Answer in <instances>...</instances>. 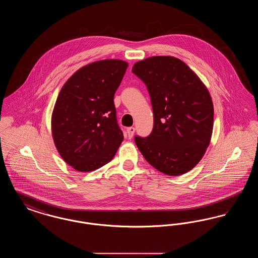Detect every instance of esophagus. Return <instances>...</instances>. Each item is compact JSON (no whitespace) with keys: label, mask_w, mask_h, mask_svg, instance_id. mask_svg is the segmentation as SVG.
<instances>
[{"label":"esophagus","mask_w":258,"mask_h":258,"mask_svg":"<svg viewBox=\"0 0 258 258\" xmlns=\"http://www.w3.org/2000/svg\"><path fill=\"white\" fill-rule=\"evenodd\" d=\"M135 128L134 126H130V127H127L126 128V134H127V136H128V138H132L134 135H135Z\"/></svg>","instance_id":"34e87169"}]
</instances>
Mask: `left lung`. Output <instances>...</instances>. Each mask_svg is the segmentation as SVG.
Here are the masks:
<instances>
[{"label":"left lung","mask_w":258,"mask_h":258,"mask_svg":"<svg viewBox=\"0 0 258 258\" xmlns=\"http://www.w3.org/2000/svg\"><path fill=\"white\" fill-rule=\"evenodd\" d=\"M133 73L147 86L154 127L135 144L148 162L169 176L190 171L203 158L214 125L207 87L184 61L155 56L135 62Z\"/></svg>","instance_id":"1"}]
</instances>
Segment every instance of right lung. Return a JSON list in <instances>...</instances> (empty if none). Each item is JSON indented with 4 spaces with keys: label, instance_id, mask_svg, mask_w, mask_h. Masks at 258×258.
<instances>
[{
    "label": "right lung",
    "instance_id": "right-lung-1",
    "mask_svg": "<svg viewBox=\"0 0 258 258\" xmlns=\"http://www.w3.org/2000/svg\"><path fill=\"white\" fill-rule=\"evenodd\" d=\"M127 66L116 59L94 61L61 87L51 118L52 136L61 159L77 171L105 165L123 142L113 99Z\"/></svg>",
    "mask_w": 258,
    "mask_h": 258
}]
</instances>
